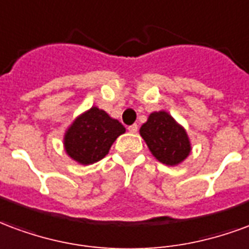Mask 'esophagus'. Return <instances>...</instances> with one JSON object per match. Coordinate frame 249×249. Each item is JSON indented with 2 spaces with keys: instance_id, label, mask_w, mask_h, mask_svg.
Returning a JSON list of instances; mask_svg holds the SVG:
<instances>
[{
  "instance_id": "1",
  "label": "esophagus",
  "mask_w": 249,
  "mask_h": 249,
  "mask_svg": "<svg viewBox=\"0 0 249 249\" xmlns=\"http://www.w3.org/2000/svg\"><path fill=\"white\" fill-rule=\"evenodd\" d=\"M127 130L131 132V134H137V132H138V124H131V126H128V128H127Z\"/></svg>"
}]
</instances>
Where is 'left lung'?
I'll return each mask as SVG.
<instances>
[{
    "instance_id": "obj_1",
    "label": "left lung",
    "mask_w": 249,
    "mask_h": 249,
    "mask_svg": "<svg viewBox=\"0 0 249 249\" xmlns=\"http://www.w3.org/2000/svg\"><path fill=\"white\" fill-rule=\"evenodd\" d=\"M139 132L152 155L166 166L180 164L192 150L184 127L163 110L151 112Z\"/></svg>"
}]
</instances>
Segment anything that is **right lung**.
<instances>
[{"instance_id": "1", "label": "right lung", "mask_w": 249, "mask_h": 249, "mask_svg": "<svg viewBox=\"0 0 249 249\" xmlns=\"http://www.w3.org/2000/svg\"><path fill=\"white\" fill-rule=\"evenodd\" d=\"M126 128L106 111L92 106L78 115L63 137L65 151L72 160L87 166L106 157L112 143Z\"/></svg>"}]
</instances>
